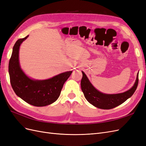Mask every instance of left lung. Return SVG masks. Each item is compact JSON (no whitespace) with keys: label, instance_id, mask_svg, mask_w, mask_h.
<instances>
[{"label":"left lung","instance_id":"obj_1","mask_svg":"<svg viewBox=\"0 0 146 146\" xmlns=\"http://www.w3.org/2000/svg\"><path fill=\"white\" fill-rule=\"evenodd\" d=\"M82 72L81 88L86 99L94 107L104 110L115 108L124 102L134 94L138 84V74L133 86L128 91L118 94H105L92 85L85 72Z\"/></svg>","mask_w":146,"mask_h":146}]
</instances>
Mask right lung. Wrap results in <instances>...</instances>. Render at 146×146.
<instances>
[{"label":"right lung","instance_id":"obj_1","mask_svg":"<svg viewBox=\"0 0 146 146\" xmlns=\"http://www.w3.org/2000/svg\"><path fill=\"white\" fill-rule=\"evenodd\" d=\"M28 36L18 39L13 46L8 65L10 83L21 99L35 107H44L58 99L64 83L72 71L61 73L46 80H35L28 77L21 69L19 58L20 46Z\"/></svg>","mask_w":146,"mask_h":146}]
</instances>
